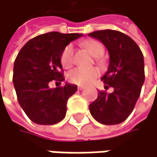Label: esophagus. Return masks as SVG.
<instances>
[{
    "label": "esophagus",
    "mask_w": 157,
    "mask_h": 157,
    "mask_svg": "<svg viewBox=\"0 0 157 157\" xmlns=\"http://www.w3.org/2000/svg\"><path fill=\"white\" fill-rule=\"evenodd\" d=\"M86 87L85 86H78V90H79V91H82V90H84Z\"/></svg>",
    "instance_id": "esophagus-1"
}]
</instances>
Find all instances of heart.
I'll return each instance as SVG.
<instances>
[{"label": "heart", "mask_w": 157, "mask_h": 157, "mask_svg": "<svg viewBox=\"0 0 157 157\" xmlns=\"http://www.w3.org/2000/svg\"><path fill=\"white\" fill-rule=\"evenodd\" d=\"M85 47L100 60V57L105 52L104 45L98 40H88L85 42ZM74 62V48L72 45H67L60 54V63L64 68H70ZM99 75V70L96 67H78L69 71L68 80L78 86H86L93 82Z\"/></svg>", "instance_id": "heart-1"}]
</instances>
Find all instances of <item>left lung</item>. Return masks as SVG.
Instances as JSON below:
<instances>
[{
    "label": "left lung",
    "mask_w": 157,
    "mask_h": 157,
    "mask_svg": "<svg viewBox=\"0 0 157 157\" xmlns=\"http://www.w3.org/2000/svg\"><path fill=\"white\" fill-rule=\"evenodd\" d=\"M88 36L100 40L109 53L108 71L101 78L108 94L99 91L89 105L93 118L105 125L123 122L132 112L144 82V55L139 46L127 35L116 30H98Z\"/></svg>",
    "instance_id": "left-lung-1"
}]
</instances>
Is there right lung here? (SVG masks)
<instances>
[{
  "mask_svg": "<svg viewBox=\"0 0 157 157\" xmlns=\"http://www.w3.org/2000/svg\"><path fill=\"white\" fill-rule=\"evenodd\" d=\"M81 36L48 32L30 39L19 51L13 83L21 108L33 122L53 125L64 119L67 101L77 86L66 83L64 86L50 88L48 84L64 80L60 54L71 41Z\"/></svg>",
  "mask_w": 157,
  "mask_h": 157,
  "instance_id": "obj_1",
  "label": "right lung"
}]
</instances>
